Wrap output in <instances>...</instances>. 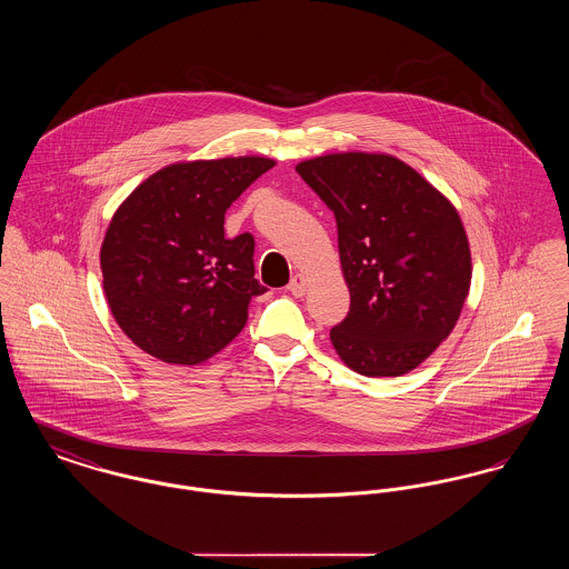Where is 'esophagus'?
<instances>
[{
  "label": "esophagus",
  "mask_w": 569,
  "mask_h": 569,
  "mask_svg": "<svg viewBox=\"0 0 569 569\" xmlns=\"http://www.w3.org/2000/svg\"><path fill=\"white\" fill-rule=\"evenodd\" d=\"M288 290L295 295V297H302L307 292V279L302 274H295L292 281L288 283Z\"/></svg>",
  "instance_id": "1"
}]
</instances>
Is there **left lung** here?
Listing matches in <instances>:
<instances>
[{"label":"left lung","mask_w":569,"mask_h":569,"mask_svg":"<svg viewBox=\"0 0 569 569\" xmlns=\"http://www.w3.org/2000/svg\"><path fill=\"white\" fill-rule=\"evenodd\" d=\"M335 213L350 313L330 330L339 358L367 378H399L459 322L471 251L455 204L388 153H328L297 163Z\"/></svg>","instance_id":"left-lung-1"}]
</instances>
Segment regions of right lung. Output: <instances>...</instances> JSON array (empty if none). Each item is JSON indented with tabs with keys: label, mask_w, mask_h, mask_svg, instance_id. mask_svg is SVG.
<instances>
[{
	"label": "right lung",
	"mask_w": 569,
	"mask_h": 569,
	"mask_svg": "<svg viewBox=\"0 0 569 569\" xmlns=\"http://www.w3.org/2000/svg\"><path fill=\"white\" fill-rule=\"evenodd\" d=\"M274 160L243 156L166 166L114 211L100 249L104 295L119 328L168 365H200L247 325L253 237L228 239V207Z\"/></svg>",
	"instance_id": "obj_1"
}]
</instances>
